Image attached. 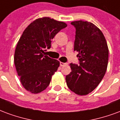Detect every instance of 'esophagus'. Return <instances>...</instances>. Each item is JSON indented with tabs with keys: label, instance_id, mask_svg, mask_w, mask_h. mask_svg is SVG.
I'll return each instance as SVG.
<instances>
[{
	"label": "esophagus",
	"instance_id": "esophagus-1",
	"mask_svg": "<svg viewBox=\"0 0 120 120\" xmlns=\"http://www.w3.org/2000/svg\"><path fill=\"white\" fill-rule=\"evenodd\" d=\"M60 65L61 67H62V66H65V65H67V63H64V62H60Z\"/></svg>",
	"mask_w": 120,
	"mask_h": 120
}]
</instances>
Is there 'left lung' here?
Instances as JSON below:
<instances>
[{
  "label": "left lung",
  "mask_w": 120,
  "mask_h": 120,
  "mask_svg": "<svg viewBox=\"0 0 120 120\" xmlns=\"http://www.w3.org/2000/svg\"><path fill=\"white\" fill-rule=\"evenodd\" d=\"M76 28L74 51L79 65L70 64L71 73L65 77L67 86L79 95H86L95 89L105 75L109 49L102 31L91 22H71Z\"/></svg>",
  "instance_id": "1"
}]
</instances>
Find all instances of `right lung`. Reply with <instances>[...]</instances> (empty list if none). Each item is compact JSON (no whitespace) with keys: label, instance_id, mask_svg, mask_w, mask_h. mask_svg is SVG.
<instances>
[{"label":"right lung","instance_id":"right-lung-1","mask_svg":"<svg viewBox=\"0 0 120 120\" xmlns=\"http://www.w3.org/2000/svg\"><path fill=\"white\" fill-rule=\"evenodd\" d=\"M67 25L49 17L36 19L22 34L15 49L14 62L18 75L25 89L39 94L50 83L60 62L46 55L51 40Z\"/></svg>","mask_w":120,"mask_h":120}]
</instances>
